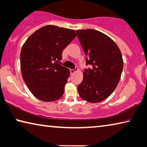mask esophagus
<instances>
[{
	"mask_svg": "<svg viewBox=\"0 0 147 147\" xmlns=\"http://www.w3.org/2000/svg\"><path fill=\"white\" fill-rule=\"evenodd\" d=\"M77 71V69H71L70 70V72H71V74H73L75 73V72Z\"/></svg>",
	"mask_w": 147,
	"mask_h": 147,
	"instance_id": "34e87169",
	"label": "esophagus"
}]
</instances>
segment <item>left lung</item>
Returning a JSON list of instances; mask_svg holds the SVG:
<instances>
[{"label":"left lung","mask_w":147,"mask_h":147,"mask_svg":"<svg viewBox=\"0 0 147 147\" xmlns=\"http://www.w3.org/2000/svg\"><path fill=\"white\" fill-rule=\"evenodd\" d=\"M86 55L83 80L78 86L80 97L90 103H99L114 92L123 69L122 53L118 46L103 32L94 29L76 31Z\"/></svg>","instance_id":"left-lung-1"}]
</instances>
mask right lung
I'll use <instances>...</instances> for the list:
<instances>
[{
  "mask_svg": "<svg viewBox=\"0 0 147 147\" xmlns=\"http://www.w3.org/2000/svg\"><path fill=\"white\" fill-rule=\"evenodd\" d=\"M76 36L73 29L49 25L33 32L20 53L23 80L37 99L44 102L61 98L70 76L61 65L62 52Z\"/></svg>",
  "mask_w": 147,
  "mask_h": 147,
  "instance_id": "obj_1",
  "label": "right lung"
}]
</instances>
